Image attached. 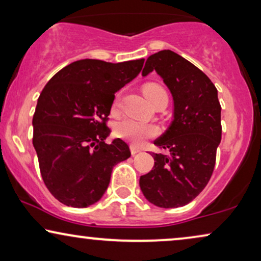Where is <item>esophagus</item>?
Instances as JSON below:
<instances>
[{
  "label": "esophagus",
  "instance_id": "1",
  "mask_svg": "<svg viewBox=\"0 0 261 261\" xmlns=\"http://www.w3.org/2000/svg\"><path fill=\"white\" fill-rule=\"evenodd\" d=\"M139 152H140V148H139V147H137V146H133V145H132L130 146V153H132V154H137V153H139Z\"/></svg>",
  "mask_w": 261,
  "mask_h": 261
}]
</instances>
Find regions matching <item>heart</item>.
<instances>
[{"label": "heart", "instance_id": "obj_1", "mask_svg": "<svg viewBox=\"0 0 261 261\" xmlns=\"http://www.w3.org/2000/svg\"><path fill=\"white\" fill-rule=\"evenodd\" d=\"M144 95L151 105L162 96H167L165 90L160 85L153 83L145 85ZM117 101H119V97H116L115 105ZM158 132V127L154 124L142 123L132 119H123L115 124V134L117 137L133 142V144H141L146 139L155 137Z\"/></svg>", "mask_w": 261, "mask_h": 261}]
</instances>
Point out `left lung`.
Instances as JSON below:
<instances>
[{
	"instance_id": "left-lung-1",
	"label": "left lung",
	"mask_w": 261,
	"mask_h": 261,
	"mask_svg": "<svg viewBox=\"0 0 261 261\" xmlns=\"http://www.w3.org/2000/svg\"><path fill=\"white\" fill-rule=\"evenodd\" d=\"M155 71L173 98V120L154 145L170 156L153 153L154 166L140 177L142 194L160 208H178L197 197L212 177L221 142L217 89L204 72L170 49L149 56L142 76Z\"/></svg>"
}]
</instances>
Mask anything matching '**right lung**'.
Segmentation results:
<instances>
[{"label": "right lung", "instance_id": "obj_1", "mask_svg": "<svg viewBox=\"0 0 261 261\" xmlns=\"http://www.w3.org/2000/svg\"><path fill=\"white\" fill-rule=\"evenodd\" d=\"M145 59H81L42 89L33 116V146L41 177L63 204L87 208L105 195L113 167L130 156L121 139L106 144L115 92L140 73Z\"/></svg>", "mask_w": 261, "mask_h": 261}]
</instances>
